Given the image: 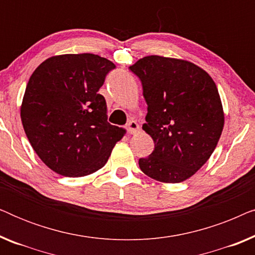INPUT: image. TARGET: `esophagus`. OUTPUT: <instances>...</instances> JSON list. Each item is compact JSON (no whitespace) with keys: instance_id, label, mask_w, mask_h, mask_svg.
<instances>
[{"instance_id":"34e87169","label":"esophagus","mask_w":255,"mask_h":255,"mask_svg":"<svg viewBox=\"0 0 255 255\" xmlns=\"http://www.w3.org/2000/svg\"><path fill=\"white\" fill-rule=\"evenodd\" d=\"M127 130L130 134H134V133H137V132H139V130H140V127H139V124L135 121H130L127 127Z\"/></svg>"}]
</instances>
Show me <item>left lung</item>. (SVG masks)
<instances>
[{
	"instance_id": "1",
	"label": "left lung",
	"mask_w": 255,
	"mask_h": 255,
	"mask_svg": "<svg viewBox=\"0 0 255 255\" xmlns=\"http://www.w3.org/2000/svg\"><path fill=\"white\" fill-rule=\"evenodd\" d=\"M147 103L142 130L154 149L139 159L146 175L165 183L193 176L210 158L224 128V111L211 76L193 62L148 55L130 66Z\"/></svg>"
}]
</instances>
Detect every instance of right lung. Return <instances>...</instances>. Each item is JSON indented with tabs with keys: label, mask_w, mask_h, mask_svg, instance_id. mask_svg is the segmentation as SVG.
Here are the masks:
<instances>
[{
	"label": "right lung",
	"mask_w": 255,
	"mask_h": 255,
	"mask_svg": "<svg viewBox=\"0 0 255 255\" xmlns=\"http://www.w3.org/2000/svg\"><path fill=\"white\" fill-rule=\"evenodd\" d=\"M114 62L92 53L55 55L34 69L20 118L41 161L62 176L80 177L106 165L125 130L108 123L99 94Z\"/></svg>",
	"instance_id": "right-lung-1"
}]
</instances>
